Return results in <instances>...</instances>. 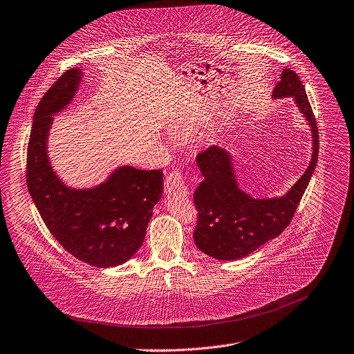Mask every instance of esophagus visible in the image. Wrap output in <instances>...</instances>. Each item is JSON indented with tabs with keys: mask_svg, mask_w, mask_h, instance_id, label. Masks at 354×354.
I'll return each mask as SVG.
<instances>
[{
	"mask_svg": "<svg viewBox=\"0 0 354 354\" xmlns=\"http://www.w3.org/2000/svg\"><path fill=\"white\" fill-rule=\"evenodd\" d=\"M165 189L167 194H188V187L185 185L181 171L173 170L165 180Z\"/></svg>",
	"mask_w": 354,
	"mask_h": 354,
	"instance_id": "34e87169",
	"label": "esophagus"
}]
</instances>
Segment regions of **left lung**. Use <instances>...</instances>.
Returning a JSON list of instances; mask_svg holds the SVG:
<instances>
[{
	"label": "left lung",
	"mask_w": 354,
	"mask_h": 354,
	"mask_svg": "<svg viewBox=\"0 0 354 354\" xmlns=\"http://www.w3.org/2000/svg\"><path fill=\"white\" fill-rule=\"evenodd\" d=\"M293 97L311 127L313 155L304 174L281 198L254 199L238 188L231 155L220 147H209L196 156L203 181L194 192L198 223L195 245L217 260H238L278 236L290 223L308 185L318 159V129L299 76L283 69L272 98Z\"/></svg>",
	"instance_id": "obj_1"
}]
</instances>
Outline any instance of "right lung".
Returning <instances> with one entry per match:
<instances>
[{"instance_id": "1", "label": "right lung", "mask_w": 354, "mask_h": 354, "mask_svg": "<svg viewBox=\"0 0 354 354\" xmlns=\"http://www.w3.org/2000/svg\"><path fill=\"white\" fill-rule=\"evenodd\" d=\"M82 69L66 71L44 94L28 147L29 194L50 232L76 259L108 268L123 264L144 242L152 209L163 191L162 170L116 169L95 188L66 187L53 170L47 138L53 115L71 104Z\"/></svg>"}]
</instances>
